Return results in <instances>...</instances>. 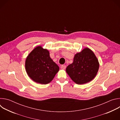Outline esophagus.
<instances>
[{"instance_id": "34e87169", "label": "esophagus", "mask_w": 120, "mask_h": 120, "mask_svg": "<svg viewBox=\"0 0 120 120\" xmlns=\"http://www.w3.org/2000/svg\"><path fill=\"white\" fill-rule=\"evenodd\" d=\"M60 67H61V68L62 69L64 70L65 68H66V65H62Z\"/></svg>"}]
</instances>
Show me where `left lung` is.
Instances as JSON below:
<instances>
[{
  "label": "left lung",
  "instance_id": "1",
  "mask_svg": "<svg viewBox=\"0 0 120 120\" xmlns=\"http://www.w3.org/2000/svg\"><path fill=\"white\" fill-rule=\"evenodd\" d=\"M99 67V63L94 53L86 47L75 55L73 63L66 67V72L74 82L82 84L95 77Z\"/></svg>",
  "mask_w": 120,
  "mask_h": 120
}]
</instances>
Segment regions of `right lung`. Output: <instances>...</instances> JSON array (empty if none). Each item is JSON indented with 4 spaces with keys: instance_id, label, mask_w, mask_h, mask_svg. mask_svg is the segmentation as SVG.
Instances as JSON below:
<instances>
[{
    "instance_id": "add662e5",
    "label": "right lung",
    "mask_w": 120,
    "mask_h": 120,
    "mask_svg": "<svg viewBox=\"0 0 120 120\" xmlns=\"http://www.w3.org/2000/svg\"><path fill=\"white\" fill-rule=\"evenodd\" d=\"M25 68L31 79L43 84L52 81L59 70V66L50 58L49 51L41 46L34 49L27 56Z\"/></svg>"
}]
</instances>
